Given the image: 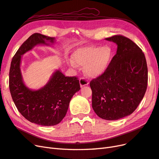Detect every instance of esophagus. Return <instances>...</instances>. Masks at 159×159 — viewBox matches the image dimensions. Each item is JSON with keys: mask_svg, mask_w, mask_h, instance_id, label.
I'll list each match as a JSON object with an SVG mask.
<instances>
[{"mask_svg": "<svg viewBox=\"0 0 159 159\" xmlns=\"http://www.w3.org/2000/svg\"><path fill=\"white\" fill-rule=\"evenodd\" d=\"M80 86L81 88L84 87V86H85V85H88L89 84L88 80H86L85 78H81L80 79Z\"/></svg>", "mask_w": 159, "mask_h": 159, "instance_id": "1", "label": "esophagus"}]
</instances>
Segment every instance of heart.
Instances as JSON below:
<instances>
[{
    "mask_svg": "<svg viewBox=\"0 0 159 159\" xmlns=\"http://www.w3.org/2000/svg\"><path fill=\"white\" fill-rule=\"evenodd\" d=\"M112 56V50L107 46H89L75 50L72 60L75 64L84 66L85 74L89 78H97L107 69ZM74 63L71 62L72 66H75Z\"/></svg>",
    "mask_w": 159,
    "mask_h": 159,
    "instance_id": "heart-1",
    "label": "heart"
}]
</instances>
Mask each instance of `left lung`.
Here are the masks:
<instances>
[{
  "label": "left lung",
  "instance_id": "1",
  "mask_svg": "<svg viewBox=\"0 0 159 159\" xmlns=\"http://www.w3.org/2000/svg\"><path fill=\"white\" fill-rule=\"evenodd\" d=\"M117 45V53L103 74L90 82L92 107L105 120L131 115L146 92L148 69L145 54L135 43L121 35L105 38Z\"/></svg>",
  "mask_w": 159,
  "mask_h": 159
}]
</instances>
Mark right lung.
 Returning a JSON list of instances; mask_svg holds the SVG:
<instances>
[{
	"instance_id": "obj_1",
	"label": "right lung",
	"mask_w": 159,
	"mask_h": 159,
	"mask_svg": "<svg viewBox=\"0 0 159 159\" xmlns=\"http://www.w3.org/2000/svg\"><path fill=\"white\" fill-rule=\"evenodd\" d=\"M55 38L34 33L23 43L14 56L9 71V88L18 111L31 123L42 126L58 124L66 116L70 102L80 89L75 76L66 77L60 70L53 73L44 87L32 90L26 87L20 70L21 57L37 45H50Z\"/></svg>"
}]
</instances>
